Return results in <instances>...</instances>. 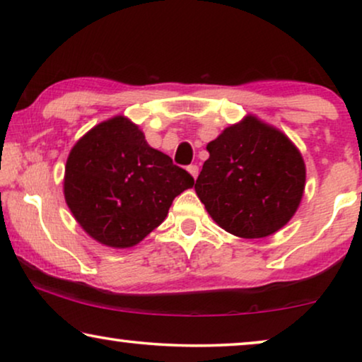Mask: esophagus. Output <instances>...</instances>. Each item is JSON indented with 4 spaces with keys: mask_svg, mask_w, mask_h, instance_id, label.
<instances>
[{
    "mask_svg": "<svg viewBox=\"0 0 362 362\" xmlns=\"http://www.w3.org/2000/svg\"><path fill=\"white\" fill-rule=\"evenodd\" d=\"M187 171H189V175H191L192 177H194V180L197 177V175H199V168H197L196 165L187 166Z\"/></svg>",
    "mask_w": 362,
    "mask_h": 362,
    "instance_id": "esophagus-1",
    "label": "esophagus"
}]
</instances>
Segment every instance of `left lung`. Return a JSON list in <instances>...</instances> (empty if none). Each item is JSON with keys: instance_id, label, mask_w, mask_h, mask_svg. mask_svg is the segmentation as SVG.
<instances>
[{"instance_id": "1", "label": "left lung", "mask_w": 362, "mask_h": 362, "mask_svg": "<svg viewBox=\"0 0 362 362\" xmlns=\"http://www.w3.org/2000/svg\"><path fill=\"white\" fill-rule=\"evenodd\" d=\"M194 189L222 229L242 239L275 234L298 209L305 161L290 138L254 115L207 143Z\"/></svg>"}]
</instances>
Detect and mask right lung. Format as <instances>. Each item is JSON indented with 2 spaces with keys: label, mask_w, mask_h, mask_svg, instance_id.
Returning <instances> with one entry per match:
<instances>
[{
  "label": "right lung",
  "mask_w": 362,
  "mask_h": 362,
  "mask_svg": "<svg viewBox=\"0 0 362 362\" xmlns=\"http://www.w3.org/2000/svg\"><path fill=\"white\" fill-rule=\"evenodd\" d=\"M192 176L148 145L127 117L87 132L69 153L64 197L92 239L113 249L136 245L166 219Z\"/></svg>",
  "instance_id": "right-lung-1"
}]
</instances>
